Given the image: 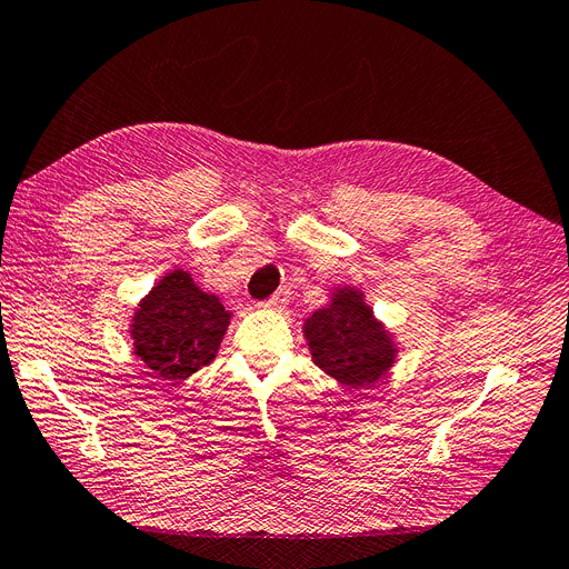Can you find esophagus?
Masks as SVG:
<instances>
[{"label":"esophagus","mask_w":569,"mask_h":569,"mask_svg":"<svg viewBox=\"0 0 569 569\" xmlns=\"http://www.w3.org/2000/svg\"><path fill=\"white\" fill-rule=\"evenodd\" d=\"M289 303V291L287 289H278L274 295L266 301L268 308H278V311H282V308Z\"/></svg>","instance_id":"esophagus-1"}]
</instances>
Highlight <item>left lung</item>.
<instances>
[{
    "mask_svg": "<svg viewBox=\"0 0 569 569\" xmlns=\"http://www.w3.org/2000/svg\"><path fill=\"white\" fill-rule=\"evenodd\" d=\"M303 332L318 368L347 387H368L393 363L391 337L356 291H339L332 306L306 322Z\"/></svg>",
    "mask_w": 569,
    "mask_h": 569,
    "instance_id": "1",
    "label": "left lung"
}]
</instances>
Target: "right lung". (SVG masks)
Returning a JSON list of instances; mask_svg holds the SVG:
<instances>
[{
    "mask_svg": "<svg viewBox=\"0 0 569 569\" xmlns=\"http://www.w3.org/2000/svg\"><path fill=\"white\" fill-rule=\"evenodd\" d=\"M228 322L218 297L203 295L184 270H173L137 308L134 353L161 380H184L216 358Z\"/></svg>",
    "mask_w": 569,
    "mask_h": 569,
    "instance_id": "right-lung-1",
    "label": "right lung"
}]
</instances>
